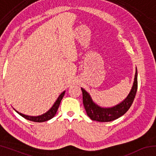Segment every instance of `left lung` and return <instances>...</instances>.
I'll list each match as a JSON object with an SVG mask.
<instances>
[{
    "label": "left lung",
    "mask_w": 156,
    "mask_h": 156,
    "mask_svg": "<svg viewBox=\"0 0 156 156\" xmlns=\"http://www.w3.org/2000/svg\"><path fill=\"white\" fill-rule=\"evenodd\" d=\"M138 89V72L136 68L135 77L131 89L126 98L120 103L112 107H102L94 102L91 97L85 89L81 87L83 100L87 114L92 120L98 122H111L121 117L127 112L133 103Z\"/></svg>",
    "instance_id": "8db88e82"
}]
</instances>
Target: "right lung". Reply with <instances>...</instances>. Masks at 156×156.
<instances>
[{
    "instance_id": "add662e5",
    "label": "right lung",
    "mask_w": 156,
    "mask_h": 156,
    "mask_svg": "<svg viewBox=\"0 0 156 156\" xmlns=\"http://www.w3.org/2000/svg\"><path fill=\"white\" fill-rule=\"evenodd\" d=\"M65 94V91H64L61 93V94L60 95L56 101L54 102V104L53 105V106L51 107V109H50L48 112H47L46 113H43V114H42L41 115H38V116H31V115H25V114H23V113H21L20 112H18V111L16 110L15 109H14L16 112L18 114L20 115L22 117L25 118V119H27L28 120H30V121H33V122H45V121L49 120L50 119H51L52 118H54L55 115H56V113L58 111V109L59 107V105L60 104V102H61V100L62 99L63 96H64V95Z\"/></svg>"
}]
</instances>
